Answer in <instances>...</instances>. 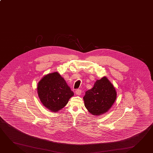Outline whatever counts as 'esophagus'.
<instances>
[{
    "label": "esophagus",
    "mask_w": 153,
    "mask_h": 153,
    "mask_svg": "<svg viewBox=\"0 0 153 153\" xmlns=\"http://www.w3.org/2000/svg\"><path fill=\"white\" fill-rule=\"evenodd\" d=\"M75 93L76 95L80 96L81 94V90L80 89H77V90H75Z\"/></svg>",
    "instance_id": "1"
}]
</instances>
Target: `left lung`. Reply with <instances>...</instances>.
<instances>
[{
    "mask_svg": "<svg viewBox=\"0 0 153 153\" xmlns=\"http://www.w3.org/2000/svg\"><path fill=\"white\" fill-rule=\"evenodd\" d=\"M117 93L113 85L106 76L97 80L92 88L87 91L84 97L85 106L93 116L107 112L114 104Z\"/></svg>",
    "mask_w": 153,
    "mask_h": 153,
    "instance_id": "obj_1",
    "label": "left lung"
}]
</instances>
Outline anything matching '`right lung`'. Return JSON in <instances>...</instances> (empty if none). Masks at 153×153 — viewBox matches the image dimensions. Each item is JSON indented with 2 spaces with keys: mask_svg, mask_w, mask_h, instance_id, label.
Here are the masks:
<instances>
[{
  "mask_svg": "<svg viewBox=\"0 0 153 153\" xmlns=\"http://www.w3.org/2000/svg\"><path fill=\"white\" fill-rule=\"evenodd\" d=\"M37 93L43 105L54 112L64 108L74 95L65 79L57 72L42 78L37 85Z\"/></svg>",
  "mask_w": 153,
  "mask_h": 153,
  "instance_id": "add662e5",
  "label": "right lung"
}]
</instances>
